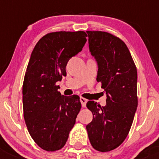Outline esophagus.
<instances>
[{"mask_svg": "<svg viewBox=\"0 0 159 159\" xmlns=\"http://www.w3.org/2000/svg\"><path fill=\"white\" fill-rule=\"evenodd\" d=\"M80 101H81V103L82 107H85L86 106V103H87V99L81 97L80 98Z\"/></svg>", "mask_w": 159, "mask_h": 159, "instance_id": "obj_1", "label": "esophagus"}]
</instances>
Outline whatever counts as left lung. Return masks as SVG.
I'll use <instances>...</instances> for the list:
<instances>
[{"label":"left lung","instance_id":"obj_1","mask_svg":"<svg viewBox=\"0 0 159 159\" xmlns=\"http://www.w3.org/2000/svg\"><path fill=\"white\" fill-rule=\"evenodd\" d=\"M89 50L98 66L97 81L107 95L106 105L87 102L93 119L87 126L91 145L102 152L118 148L132 125L138 106L137 69L129 48L119 38L88 30Z\"/></svg>","mask_w":159,"mask_h":159}]
</instances>
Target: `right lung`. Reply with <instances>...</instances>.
I'll return each mask as SVG.
<instances>
[{"label":"right lung","instance_id":"obj_1","mask_svg":"<svg viewBox=\"0 0 159 159\" xmlns=\"http://www.w3.org/2000/svg\"><path fill=\"white\" fill-rule=\"evenodd\" d=\"M86 37L81 30L48 33L30 55L22 89L24 118L35 143L48 152L65 146L81 110L79 96L61 95L56 83L66 76L68 61L82 50Z\"/></svg>","mask_w":159,"mask_h":159}]
</instances>
